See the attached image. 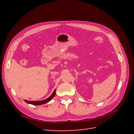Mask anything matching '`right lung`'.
<instances>
[{"label":"right lung","mask_w":134,"mask_h":134,"mask_svg":"<svg viewBox=\"0 0 134 134\" xmlns=\"http://www.w3.org/2000/svg\"><path fill=\"white\" fill-rule=\"evenodd\" d=\"M56 93V90H55L54 91L53 93H52V94L48 97V98H47L46 99H44L43 100H40V101H29V100H24V101L27 103V104H32L34 105H43L44 104L46 103H47L48 102H49V101H51L53 97L55 96Z\"/></svg>","instance_id":"add662e5"}]
</instances>
